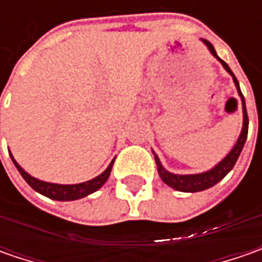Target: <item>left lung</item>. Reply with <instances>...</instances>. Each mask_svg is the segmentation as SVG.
I'll return each mask as SVG.
<instances>
[{
  "instance_id": "8db88e82",
  "label": "left lung",
  "mask_w": 262,
  "mask_h": 262,
  "mask_svg": "<svg viewBox=\"0 0 262 262\" xmlns=\"http://www.w3.org/2000/svg\"><path fill=\"white\" fill-rule=\"evenodd\" d=\"M203 42H204V45L208 48V51L213 54L214 58H217L220 62H222V66L225 67V70H226L227 73L232 76L233 78V83H235V86L237 89V93L241 96V100H242V109H244V125H242V131H241V136L237 138L236 144L233 146V148L230 150V153L227 155L222 162H219L216 166L213 167V169H210V170H207V172H203V173H195V175H175V173H170L169 170H166L165 167L162 166V163H160V160H159V157L155 155V151H153V155H155V160H156V165H157V172H159V175L162 178V181L169 185L170 188H173L176 191H182V192H198V191H204L207 188H211L213 185H216L217 182H220L225 176L233 169L235 166V163H236L237 157L241 155V151H242V148L245 146V141H247V137H248V124H249V121H248V114H247V106H245V99H244V95H242V92H241V89H239V83H237L236 77L235 74L232 73V70L229 68L226 62L223 61V59H220L219 56H217L216 51H214V46L211 45L208 40L206 39H203Z\"/></svg>"
}]
</instances>
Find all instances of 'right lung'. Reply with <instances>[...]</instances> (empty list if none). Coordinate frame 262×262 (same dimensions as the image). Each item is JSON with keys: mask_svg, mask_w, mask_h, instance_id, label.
Wrapping results in <instances>:
<instances>
[{"mask_svg": "<svg viewBox=\"0 0 262 262\" xmlns=\"http://www.w3.org/2000/svg\"><path fill=\"white\" fill-rule=\"evenodd\" d=\"M10 157H11L13 163L17 167V170L20 172V175L25 178L26 182L32 186L36 192L48 196V198L56 200V201H73V200H78V198H83V196L93 194L99 188H102V185L107 181V178L111 175V170H112V165H114V160H112L111 165L106 167L105 172H102L100 175L90 179V181H87V182L74 184V185H61V184H51V182L36 179L32 175H29L25 169L15 162V159L13 157L11 153H10Z\"/></svg>", "mask_w": 262, "mask_h": 262, "instance_id": "right-lung-1", "label": "right lung"}]
</instances>
